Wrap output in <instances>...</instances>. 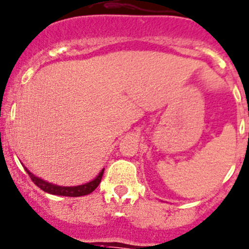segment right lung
<instances>
[{
  "mask_svg": "<svg viewBox=\"0 0 249 249\" xmlns=\"http://www.w3.org/2000/svg\"><path fill=\"white\" fill-rule=\"evenodd\" d=\"M24 169H26V172L28 173V175L31 177L32 181H33L38 188L42 189L43 191H45V193L48 194H52V195L70 196V197H77V196L89 195V194L92 193V191L99 186L100 181H101L102 174H104V170H105L102 169L95 179L91 180V181L89 182H85V184H83V185L60 186V185H55V184H52V182L47 181V180L36 177L33 173H31L28 169H27L26 166H24Z\"/></svg>",
  "mask_w": 249,
  "mask_h": 249,
  "instance_id": "right-lung-1",
  "label": "right lung"
}]
</instances>
